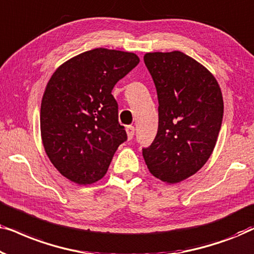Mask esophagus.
Segmentation results:
<instances>
[{
  "label": "esophagus",
  "mask_w": 254,
  "mask_h": 254,
  "mask_svg": "<svg viewBox=\"0 0 254 254\" xmlns=\"http://www.w3.org/2000/svg\"><path fill=\"white\" fill-rule=\"evenodd\" d=\"M126 133H127L128 140H131V138H133V136H134V133H135L134 126H127L126 127Z\"/></svg>",
  "instance_id": "obj_1"
}]
</instances>
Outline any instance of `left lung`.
<instances>
[{
  "instance_id": "obj_1",
  "label": "left lung",
  "mask_w": 254,
  "mask_h": 254,
  "mask_svg": "<svg viewBox=\"0 0 254 254\" xmlns=\"http://www.w3.org/2000/svg\"><path fill=\"white\" fill-rule=\"evenodd\" d=\"M158 97V130L142 155L166 184L183 182L206 164L223 119V97L214 75L179 51L144 54Z\"/></svg>"
}]
</instances>
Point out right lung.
I'll return each instance as SVG.
<instances>
[{
	"instance_id": "right-lung-1",
	"label": "right lung",
	"mask_w": 254,
	"mask_h": 254,
	"mask_svg": "<svg viewBox=\"0 0 254 254\" xmlns=\"http://www.w3.org/2000/svg\"><path fill=\"white\" fill-rule=\"evenodd\" d=\"M138 62L129 52L95 48L69 59L48 81L41 140L52 164L70 182L90 185L102 179L127 140L112 90Z\"/></svg>"
}]
</instances>
